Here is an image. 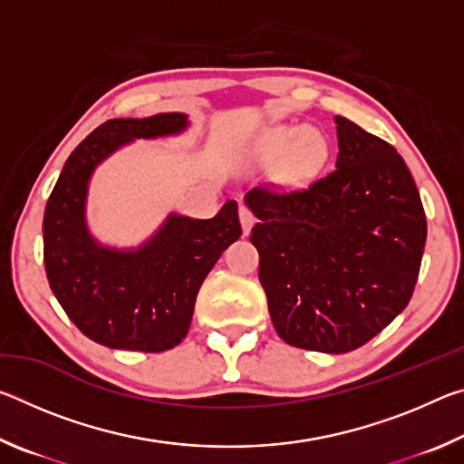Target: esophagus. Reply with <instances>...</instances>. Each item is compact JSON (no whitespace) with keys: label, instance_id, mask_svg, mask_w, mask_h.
I'll return each instance as SVG.
<instances>
[{"label":"esophagus","instance_id":"esophagus-1","mask_svg":"<svg viewBox=\"0 0 464 464\" xmlns=\"http://www.w3.org/2000/svg\"><path fill=\"white\" fill-rule=\"evenodd\" d=\"M239 218H241L243 233L249 235L251 227H254V223H256V217H254V213H251V210L246 207V204H241V207H239Z\"/></svg>","mask_w":464,"mask_h":464}]
</instances>
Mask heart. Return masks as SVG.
Listing matches in <instances>:
<instances>
[{
    "mask_svg": "<svg viewBox=\"0 0 464 464\" xmlns=\"http://www.w3.org/2000/svg\"><path fill=\"white\" fill-rule=\"evenodd\" d=\"M327 157L325 139L303 127H276L266 130L257 143V160L266 166L285 163V174L303 184L317 174Z\"/></svg>",
    "mask_w": 464,
    "mask_h": 464,
    "instance_id": "b5f03b06",
    "label": "heart"
}]
</instances>
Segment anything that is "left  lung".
<instances>
[{"label": "left lung", "instance_id": "1", "mask_svg": "<svg viewBox=\"0 0 464 464\" xmlns=\"http://www.w3.org/2000/svg\"><path fill=\"white\" fill-rule=\"evenodd\" d=\"M335 169L307 188L257 186L260 254L272 324L286 343L343 354L382 332L413 295L426 213L410 168L387 140L335 116Z\"/></svg>", "mask_w": 464, "mask_h": 464}]
</instances>
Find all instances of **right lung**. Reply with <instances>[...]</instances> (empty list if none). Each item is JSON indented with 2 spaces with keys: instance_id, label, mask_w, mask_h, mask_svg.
I'll return each mask as SVG.
<instances>
[{
  "instance_id": "obj_1",
  "label": "right lung",
  "mask_w": 464,
  "mask_h": 464,
  "mask_svg": "<svg viewBox=\"0 0 464 464\" xmlns=\"http://www.w3.org/2000/svg\"><path fill=\"white\" fill-rule=\"evenodd\" d=\"M186 124L178 112L100 124L69 155L46 202L43 256L53 295L83 335L108 348L166 352L182 342L204 278L241 235L235 200L213 218L171 215L137 251L100 247L85 229L93 168L132 139L171 135Z\"/></svg>"
}]
</instances>
